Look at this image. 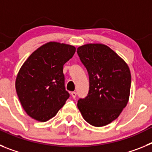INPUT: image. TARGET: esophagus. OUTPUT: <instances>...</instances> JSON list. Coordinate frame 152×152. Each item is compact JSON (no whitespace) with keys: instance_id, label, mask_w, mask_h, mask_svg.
Returning <instances> with one entry per match:
<instances>
[{"instance_id":"34e87169","label":"esophagus","mask_w":152,"mask_h":152,"mask_svg":"<svg viewBox=\"0 0 152 152\" xmlns=\"http://www.w3.org/2000/svg\"><path fill=\"white\" fill-rule=\"evenodd\" d=\"M76 95H77V93L75 92V91H73V92H72V96L73 98H75L76 97Z\"/></svg>"}]
</instances>
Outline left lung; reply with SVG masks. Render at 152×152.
<instances>
[{
  "label": "left lung",
  "instance_id": "1",
  "mask_svg": "<svg viewBox=\"0 0 152 152\" xmlns=\"http://www.w3.org/2000/svg\"><path fill=\"white\" fill-rule=\"evenodd\" d=\"M77 52L90 82L88 96L79 99L77 107L89 124L104 126L115 120L128 103L130 70L124 60L103 44H86Z\"/></svg>",
  "mask_w": 152,
  "mask_h": 152
}]
</instances>
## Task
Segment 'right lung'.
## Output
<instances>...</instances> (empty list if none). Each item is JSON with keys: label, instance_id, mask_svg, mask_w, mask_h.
<instances>
[{"label": "right lung", "instance_id": "right-lung-1", "mask_svg": "<svg viewBox=\"0 0 152 152\" xmlns=\"http://www.w3.org/2000/svg\"><path fill=\"white\" fill-rule=\"evenodd\" d=\"M75 50L73 45L50 42L36 49L23 63L16 79V91L30 117L47 121L69 98L64 88L63 66Z\"/></svg>", "mask_w": 152, "mask_h": 152}]
</instances>
